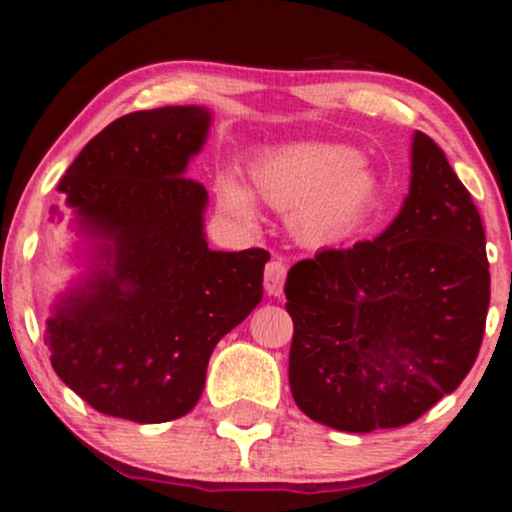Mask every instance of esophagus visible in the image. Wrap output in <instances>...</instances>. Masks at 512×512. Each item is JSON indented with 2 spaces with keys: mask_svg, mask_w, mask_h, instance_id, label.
<instances>
[{
  "mask_svg": "<svg viewBox=\"0 0 512 512\" xmlns=\"http://www.w3.org/2000/svg\"><path fill=\"white\" fill-rule=\"evenodd\" d=\"M285 273H287L285 263H283V261H278V258H275V261L268 263L266 271H263V287H266L268 295H273V297H280V295H283Z\"/></svg>",
  "mask_w": 512,
  "mask_h": 512,
  "instance_id": "esophagus-1",
  "label": "esophagus"
}]
</instances>
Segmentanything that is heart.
I'll list each match as a JSON object with an SVG mask.
<instances>
[{
	"instance_id": "b5f03b06",
	"label": "heart",
	"mask_w": 512,
	"mask_h": 512,
	"mask_svg": "<svg viewBox=\"0 0 512 512\" xmlns=\"http://www.w3.org/2000/svg\"><path fill=\"white\" fill-rule=\"evenodd\" d=\"M249 179L251 191L234 176L217 181L222 208L251 222L256 217L254 192L273 210L290 212L292 234L312 246L348 234L380 195L375 169L350 147L333 142H290L263 149L251 159Z\"/></svg>"
}]
</instances>
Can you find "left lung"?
I'll return each instance as SVG.
<instances>
[{
  "label": "left lung",
  "instance_id": "obj_1",
  "mask_svg": "<svg viewBox=\"0 0 512 512\" xmlns=\"http://www.w3.org/2000/svg\"><path fill=\"white\" fill-rule=\"evenodd\" d=\"M472 195L423 132L411 183L375 239L326 249L287 273L290 389L312 421L372 433L416 421L472 370L491 275Z\"/></svg>",
  "mask_w": 512,
  "mask_h": 512
}]
</instances>
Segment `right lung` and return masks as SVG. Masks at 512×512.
Masks as SVG:
<instances>
[{"label": "right lung", "mask_w": 512, "mask_h": 512, "mask_svg": "<svg viewBox=\"0 0 512 512\" xmlns=\"http://www.w3.org/2000/svg\"><path fill=\"white\" fill-rule=\"evenodd\" d=\"M210 120L203 106L128 113L57 183L89 258L53 304L45 343L57 377L108 416H186L203 394L212 350L263 297L271 254L208 249V191L186 179Z\"/></svg>", "instance_id": "obj_1"}]
</instances>
